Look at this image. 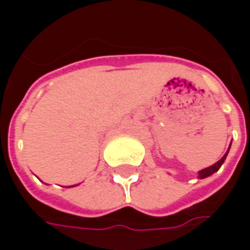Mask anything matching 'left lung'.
Here are the masks:
<instances>
[{
  "label": "left lung",
  "instance_id": "8db88e82",
  "mask_svg": "<svg viewBox=\"0 0 250 250\" xmlns=\"http://www.w3.org/2000/svg\"><path fill=\"white\" fill-rule=\"evenodd\" d=\"M228 150H229V149H228ZM227 154H228V151H227L226 154H224V156L221 157V160H218V161H217L216 164H213L211 167L205 168V169H202V171H199V178H202V179H203V178L210 177L211 174H214V172H217V171L220 169V167H221V164L224 163V160H226Z\"/></svg>",
  "mask_w": 250,
  "mask_h": 250
}]
</instances>
